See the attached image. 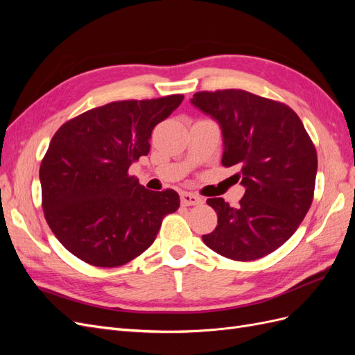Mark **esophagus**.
<instances>
[{
	"mask_svg": "<svg viewBox=\"0 0 355 355\" xmlns=\"http://www.w3.org/2000/svg\"><path fill=\"white\" fill-rule=\"evenodd\" d=\"M180 202L182 206H197V204L202 202V200L196 194H191V192H182Z\"/></svg>",
	"mask_w": 355,
	"mask_h": 355,
	"instance_id": "1",
	"label": "esophagus"
}]
</instances>
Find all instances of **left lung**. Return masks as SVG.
Masks as SVG:
<instances>
[{
    "label": "left lung",
    "mask_w": 355,
    "mask_h": 355,
    "mask_svg": "<svg viewBox=\"0 0 355 355\" xmlns=\"http://www.w3.org/2000/svg\"><path fill=\"white\" fill-rule=\"evenodd\" d=\"M191 103L219 123L222 166L240 167L245 188L237 207L207 200L218 227L202 241L232 261L272 253L295 234L314 198L317 151L302 121L286 103L240 89L198 92Z\"/></svg>",
    "instance_id": "obj_1"
}]
</instances>
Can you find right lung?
<instances>
[{"mask_svg": "<svg viewBox=\"0 0 355 355\" xmlns=\"http://www.w3.org/2000/svg\"><path fill=\"white\" fill-rule=\"evenodd\" d=\"M182 101L111 102L71 118L51 137L40 167L41 204L53 234L78 259L101 268L133 261L179 209L176 191H149L128 167L148 155L154 127Z\"/></svg>", "mask_w": 355, "mask_h": 355, "instance_id": "add662e5", "label": "right lung"}]
</instances>
